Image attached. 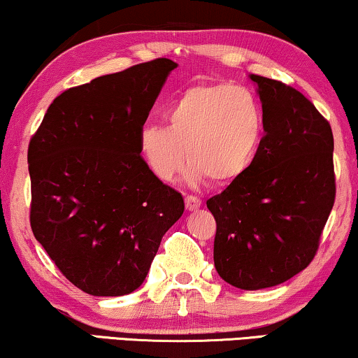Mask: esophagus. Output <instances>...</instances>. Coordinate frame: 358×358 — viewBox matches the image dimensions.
<instances>
[{
  "label": "esophagus",
  "instance_id": "34e87169",
  "mask_svg": "<svg viewBox=\"0 0 358 358\" xmlns=\"http://www.w3.org/2000/svg\"><path fill=\"white\" fill-rule=\"evenodd\" d=\"M185 206H186V209H188V210H194V209H198L199 206H201V199L198 198V196L188 194L185 198Z\"/></svg>",
  "mask_w": 358,
  "mask_h": 358
}]
</instances>
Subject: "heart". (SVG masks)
I'll use <instances>...</instances> for the list:
<instances>
[{
    "instance_id": "heart-1",
    "label": "heart",
    "mask_w": 358,
    "mask_h": 358,
    "mask_svg": "<svg viewBox=\"0 0 358 358\" xmlns=\"http://www.w3.org/2000/svg\"><path fill=\"white\" fill-rule=\"evenodd\" d=\"M167 122L169 127L148 123L139 131V149L150 170L160 180H172L188 155L186 178L214 185H229L246 173L266 129L256 95L231 84L183 90L167 110Z\"/></svg>"
}]
</instances>
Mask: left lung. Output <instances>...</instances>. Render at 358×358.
I'll return each mask as SVG.
<instances>
[{
  "label": "left lung",
  "instance_id": "left-lung-1",
  "mask_svg": "<svg viewBox=\"0 0 358 358\" xmlns=\"http://www.w3.org/2000/svg\"><path fill=\"white\" fill-rule=\"evenodd\" d=\"M264 112V138L238 180L208 199L217 229L214 264L243 290L282 284L313 261L336 199L328 120L299 90L251 74Z\"/></svg>",
  "mask_w": 358,
  "mask_h": 358
}]
</instances>
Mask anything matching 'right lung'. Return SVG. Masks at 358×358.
Listing matches in <instances>:
<instances>
[{"label":"right lung","mask_w":358,"mask_h":358,"mask_svg":"<svg viewBox=\"0 0 358 358\" xmlns=\"http://www.w3.org/2000/svg\"><path fill=\"white\" fill-rule=\"evenodd\" d=\"M169 58L69 87L30 138V227L64 278L85 294L138 289L185 203L141 155L139 131Z\"/></svg>","instance_id":"obj_1"}]
</instances>
